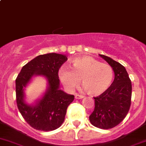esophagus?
Wrapping results in <instances>:
<instances>
[{
	"label": "esophagus",
	"instance_id": "obj_1",
	"mask_svg": "<svg viewBox=\"0 0 146 146\" xmlns=\"http://www.w3.org/2000/svg\"><path fill=\"white\" fill-rule=\"evenodd\" d=\"M84 98V96H83V95H79V94H76V95H75V98H76V100L82 99V98Z\"/></svg>",
	"mask_w": 146,
	"mask_h": 146
}]
</instances>
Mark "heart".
Here are the masks:
<instances>
[{"instance_id":"b5f03b06","label":"heart","mask_w":146,"mask_h":146,"mask_svg":"<svg viewBox=\"0 0 146 146\" xmlns=\"http://www.w3.org/2000/svg\"><path fill=\"white\" fill-rule=\"evenodd\" d=\"M70 68L62 67L58 72L64 86L73 90L81 80L82 85L90 95L97 96L104 93L114 80V70L110 65L102 64L89 56L73 58Z\"/></svg>"}]
</instances>
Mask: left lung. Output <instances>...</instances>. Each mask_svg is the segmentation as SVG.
<instances>
[{"label": "left lung", "mask_w": 146, "mask_h": 146, "mask_svg": "<svg viewBox=\"0 0 146 146\" xmlns=\"http://www.w3.org/2000/svg\"><path fill=\"white\" fill-rule=\"evenodd\" d=\"M100 56L113 68L114 80L107 90L94 98L95 109L89 119L95 127L109 129L117 126L127 115L131 103L132 85L124 66L107 56Z\"/></svg>", "instance_id": "8db88e82"}]
</instances>
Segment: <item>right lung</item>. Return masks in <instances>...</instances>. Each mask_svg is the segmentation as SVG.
<instances>
[{"instance_id":"right-lung-1","label":"right lung","mask_w":146,"mask_h":146,"mask_svg":"<svg viewBox=\"0 0 146 146\" xmlns=\"http://www.w3.org/2000/svg\"><path fill=\"white\" fill-rule=\"evenodd\" d=\"M67 60L66 56L56 53L39 55L25 65L16 78L17 108L35 129L49 131L59 128L64 122L68 107L74 100L73 95L59 90L58 70ZM34 75L45 76L49 86L43 98L31 106L24 102V88Z\"/></svg>"}]
</instances>
